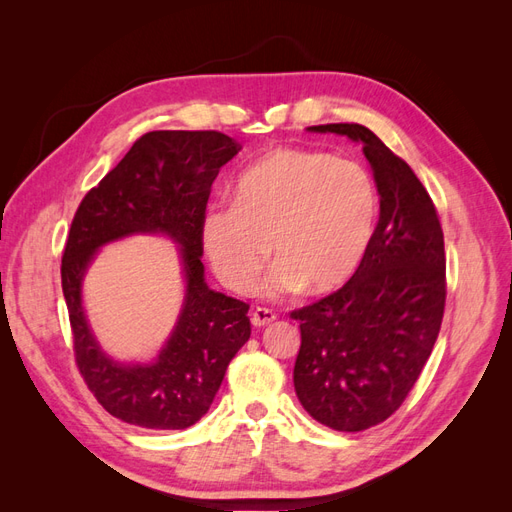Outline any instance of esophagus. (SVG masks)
<instances>
[{"mask_svg": "<svg viewBox=\"0 0 512 512\" xmlns=\"http://www.w3.org/2000/svg\"><path fill=\"white\" fill-rule=\"evenodd\" d=\"M250 320H252L254 327L260 329V327H267V324H271L275 320V314L267 307H256V309H252Z\"/></svg>", "mask_w": 512, "mask_h": 512, "instance_id": "esophagus-1", "label": "esophagus"}]
</instances>
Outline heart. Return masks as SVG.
Masks as SVG:
<instances>
[{"label":"heart","instance_id":"b5f03b06","mask_svg":"<svg viewBox=\"0 0 512 512\" xmlns=\"http://www.w3.org/2000/svg\"><path fill=\"white\" fill-rule=\"evenodd\" d=\"M378 192L367 170L322 151L273 149L247 166L232 207L209 209L200 245L218 280L245 294L269 258L265 292L303 288L324 297L344 288L374 239Z\"/></svg>","mask_w":512,"mask_h":512}]
</instances>
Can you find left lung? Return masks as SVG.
<instances>
[{
	"mask_svg": "<svg viewBox=\"0 0 512 512\" xmlns=\"http://www.w3.org/2000/svg\"><path fill=\"white\" fill-rule=\"evenodd\" d=\"M307 130L363 145L380 220L352 280L290 314L301 327L294 391L318 423L363 431L404 404L436 344L446 301L444 235L414 170L369 128L327 123Z\"/></svg>",
	"mask_w": 512,
	"mask_h": 512,
	"instance_id": "8db88e82",
	"label": "left lung"
}]
</instances>
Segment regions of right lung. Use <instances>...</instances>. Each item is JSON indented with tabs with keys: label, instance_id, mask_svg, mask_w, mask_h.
<instances>
[{
	"label": "right lung",
	"instance_id": "add662e5",
	"mask_svg": "<svg viewBox=\"0 0 512 512\" xmlns=\"http://www.w3.org/2000/svg\"><path fill=\"white\" fill-rule=\"evenodd\" d=\"M241 151L222 132L158 130L138 138L76 209L61 258L76 365L102 408L145 429H185L213 404L226 367L250 339V305L205 282L200 224L211 183ZM134 234L178 243L186 282L174 331L151 364H121L99 346L84 314L82 280L99 247Z\"/></svg>",
	"mask_w": 512,
	"mask_h": 512
}]
</instances>
